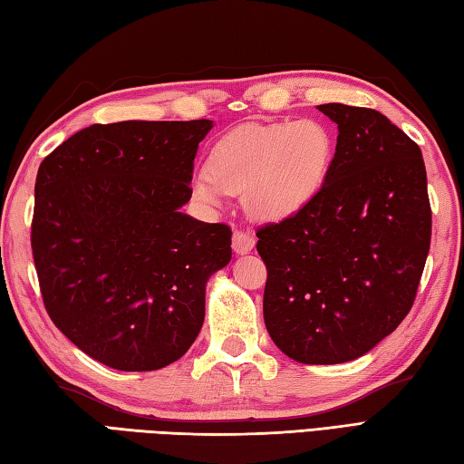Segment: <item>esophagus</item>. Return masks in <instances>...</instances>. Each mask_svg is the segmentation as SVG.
Segmentation results:
<instances>
[{
    "label": "esophagus",
    "mask_w": 464,
    "mask_h": 464,
    "mask_svg": "<svg viewBox=\"0 0 464 464\" xmlns=\"http://www.w3.org/2000/svg\"><path fill=\"white\" fill-rule=\"evenodd\" d=\"M255 247V237L249 233L243 231H235L233 233V251L237 255H247Z\"/></svg>",
    "instance_id": "esophagus-1"
}]
</instances>
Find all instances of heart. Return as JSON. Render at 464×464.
<instances>
[{
  "instance_id": "b5f03b06",
  "label": "heart",
  "mask_w": 464,
  "mask_h": 464,
  "mask_svg": "<svg viewBox=\"0 0 464 464\" xmlns=\"http://www.w3.org/2000/svg\"><path fill=\"white\" fill-rule=\"evenodd\" d=\"M333 160L334 137L317 120L245 123L213 145L207 169L191 177V193L207 205L243 193L255 219L281 221L319 193Z\"/></svg>"
}]
</instances>
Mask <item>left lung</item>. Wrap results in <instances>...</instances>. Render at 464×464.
Listing matches in <instances>:
<instances>
[{"label":"left lung","instance_id":"obj_1","mask_svg":"<svg viewBox=\"0 0 464 464\" xmlns=\"http://www.w3.org/2000/svg\"><path fill=\"white\" fill-rule=\"evenodd\" d=\"M317 110L339 130L331 171L303 209L257 231V251L273 343L297 362L337 364L407 317L430 247V205L422 153L405 131L367 107Z\"/></svg>","mask_w":464,"mask_h":464}]
</instances>
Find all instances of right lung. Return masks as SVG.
Listing matches in <instances>:
<instances>
[{
	"instance_id": "1",
	"label": "right lung",
	"mask_w": 464,
	"mask_h": 464,
	"mask_svg": "<svg viewBox=\"0 0 464 464\" xmlns=\"http://www.w3.org/2000/svg\"><path fill=\"white\" fill-rule=\"evenodd\" d=\"M213 121L90 125L35 179L34 261L55 327L117 371L181 359L205 319V287L231 261V229L185 215Z\"/></svg>"
}]
</instances>
